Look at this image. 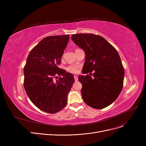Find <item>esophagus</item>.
I'll return each instance as SVG.
<instances>
[{
  "label": "esophagus",
  "instance_id": "obj_1",
  "mask_svg": "<svg viewBox=\"0 0 146 146\" xmlns=\"http://www.w3.org/2000/svg\"><path fill=\"white\" fill-rule=\"evenodd\" d=\"M74 80H75V81L76 82H77L78 80V76H74Z\"/></svg>",
  "mask_w": 146,
  "mask_h": 146
}]
</instances>
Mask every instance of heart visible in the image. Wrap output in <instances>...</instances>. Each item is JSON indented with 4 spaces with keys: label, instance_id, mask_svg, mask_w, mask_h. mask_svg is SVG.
Listing matches in <instances>:
<instances>
[{
    "label": "heart",
    "instance_id": "1",
    "mask_svg": "<svg viewBox=\"0 0 146 146\" xmlns=\"http://www.w3.org/2000/svg\"><path fill=\"white\" fill-rule=\"evenodd\" d=\"M67 70L69 73L75 74L79 72V67L75 65H70L67 67Z\"/></svg>",
    "mask_w": 146,
    "mask_h": 146
}]
</instances>
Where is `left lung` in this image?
I'll list each match as a JSON object with an SVG mask.
<instances>
[{"instance_id":"left-lung-1","label":"left lung","mask_w":146,"mask_h":146,"mask_svg":"<svg viewBox=\"0 0 146 146\" xmlns=\"http://www.w3.org/2000/svg\"><path fill=\"white\" fill-rule=\"evenodd\" d=\"M71 38L85 52L83 73L94 72L93 77L88 74L78 77L83 101L92 108L103 109L116 100L123 88L124 68L119 54L100 35L76 34Z\"/></svg>"}]
</instances>
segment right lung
<instances>
[{"instance_id":"right-lung-1","label":"right lung","mask_w":146,"mask_h":146,"mask_svg":"<svg viewBox=\"0 0 146 146\" xmlns=\"http://www.w3.org/2000/svg\"><path fill=\"white\" fill-rule=\"evenodd\" d=\"M68 40L69 35L44 38L31 50L24 68L28 98L38 109L49 113L64 108L74 82L72 74L58 67Z\"/></svg>"}]
</instances>
